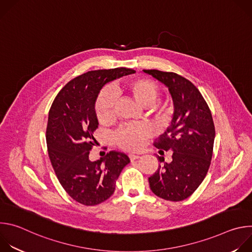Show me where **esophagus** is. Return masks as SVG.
Listing matches in <instances>:
<instances>
[{
	"instance_id": "obj_1",
	"label": "esophagus",
	"mask_w": 252,
	"mask_h": 252,
	"mask_svg": "<svg viewBox=\"0 0 252 252\" xmlns=\"http://www.w3.org/2000/svg\"><path fill=\"white\" fill-rule=\"evenodd\" d=\"M128 158H129V159H130L131 161H133V160H135V159L139 158V156H137V155H133V154H129V155H128Z\"/></svg>"
}]
</instances>
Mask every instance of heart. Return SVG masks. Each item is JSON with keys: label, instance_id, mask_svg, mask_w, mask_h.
<instances>
[{"label": "heart", "instance_id": "obj_1", "mask_svg": "<svg viewBox=\"0 0 252 252\" xmlns=\"http://www.w3.org/2000/svg\"><path fill=\"white\" fill-rule=\"evenodd\" d=\"M114 90L117 94L124 91L130 94L139 105L153 109L159 122H163L167 118L169 110L166 104H154L158 93V87L154 82L139 78L126 82L123 90L120 87H115ZM114 93L110 89L102 90L95 101V116L98 122L101 124L110 123L114 118ZM150 134L151 129L145 125H128L120 128L116 133L115 139L121 148L127 151H136L142 147Z\"/></svg>", "mask_w": 252, "mask_h": 252}]
</instances>
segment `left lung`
Returning a JSON list of instances; mask_svg holds the SVG:
<instances>
[{
    "instance_id": "8db88e82",
    "label": "left lung",
    "mask_w": 252,
    "mask_h": 252,
    "mask_svg": "<svg viewBox=\"0 0 252 252\" xmlns=\"http://www.w3.org/2000/svg\"><path fill=\"white\" fill-rule=\"evenodd\" d=\"M164 85L173 103L170 126L156 147L172 152V160L161 164L149 177L152 191L160 198L181 201L200 186L210 165L215 129L209 107L192 83L174 73L143 69Z\"/></svg>"
}]
</instances>
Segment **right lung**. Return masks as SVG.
I'll return each instance as SVG.
<instances>
[{"mask_svg": "<svg viewBox=\"0 0 252 252\" xmlns=\"http://www.w3.org/2000/svg\"><path fill=\"white\" fill-rule=\"evenodd\" d=\"M130 68L91 70L68 82L56 96L49 113L47 146L60 184L68 195L85 205H96L115 192L128 157L112 151L90 160L98 126L95 101L104 85L134 74Z\"/></svg>", "mask_w": 252, "mask_h": 252, "instance_id": "right-lung-1", "label": "right lung"}]
</instances>
